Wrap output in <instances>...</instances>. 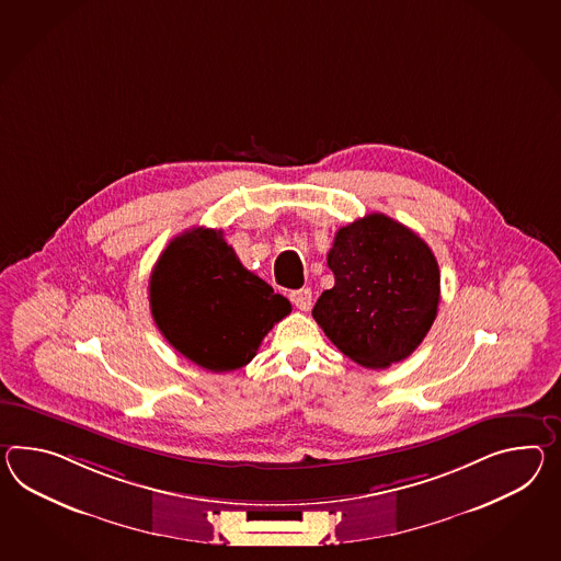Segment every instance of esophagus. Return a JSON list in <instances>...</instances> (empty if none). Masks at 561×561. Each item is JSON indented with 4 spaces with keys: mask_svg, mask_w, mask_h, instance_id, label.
Instances as JSON below:
<instances>
[{
    "mask_svg": "<svg viewBox=\"0 0 561 561\" xmlns=\"http://www.w3.org/2000/svg\"><path fill=\"white\" fill-rule=\"evenodd\" d=\"M289 300H291V304H294L298 310H301V312H308V310L312 308V291H310L308 287L296 289V291L289 294Z\"/></svg>",
    "mask_w": 561,
    "mask_h": 561,
    "instance_id": "34e87169",
    "label": "esophagus"
}]
</instances>
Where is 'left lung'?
I'll return each instance as SVG.
<instances>
[{
    "label": "left lung",
    "mask_w": 561,
    "mask_h": 561,
    "mask_svg": "<svg viewBox=\"0 0 561 561\" xmlns=\"http://www.w3.org/2000/svg\"><path fill=\"white\" fill-rule=\"evenodd\" d=\"M334 287L316 301V322L342 355L387 369L420 346L439 304V267L424 239L370 213L339 229L329 251Z\"/></svg>",
    "instance_id": "8db88e82"
}]
</instances>
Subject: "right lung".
Instances as JSON below:
<instances>
[{
    "label": "right lung",
    "mask_w": 561,
    "mask_h": 561,
    "mask_svg": "<svg viewBox=\"0 0 561 561\" xmlns=\"http://www.w3.org/2000/svg\"><path fill=\"white\" fill-rule=\"evenodd\" d=\"M153 322L180 355L206 370H234L257 355L291 304L243 267L222 231L194 227L170 241L150 277Z\"/></svg>",
    "instance_id": "obj_1"
}]
</instances>
